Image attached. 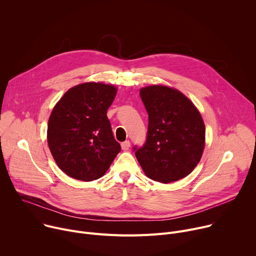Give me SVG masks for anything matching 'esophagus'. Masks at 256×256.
<instances>
[{
    "label": "esophagus",
    "mask_w": 256,
    "mask_h": 256,
    "mask_svg": "<svg viewBox=\"0 0 256 256\" xmlns=\"http://www.w3.org/2000/svg\"><path fill=\"white\" fill-rule=\"evenodd\" d=\"M130 140H126V142H122V149L124 151H128V150L130 149Z\"/></svg>",
    "instance_id": "1"
}]
</instances>
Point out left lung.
I'll use <instances>...</instances> for the list:
<instances>
[{"label":"left lung","instance_id":"obj_1","mask_svg":"<svg viewBox=\"0 0 256 256\" xmlns=\"http://www.w3.org/2000/svg\"><path fill=\"white\" fill-rule=\"evenodd\" d=\"M140 95L149 116L146 142L134 147L142 169L162 184L188 176L204 149L206 128L198 108L180 91L167 86L144 87Z\"/></svg>","mask_w":256,"mask_h":256}]
</instances>
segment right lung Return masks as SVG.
<instances>
[{"label": "right lung", "instance_id": "obj_1", "mask_svg": "<svg viewBox=\"0 0 256 256\" xmlns=\"http://www.w3.org/2000/svg\"><path fill=\"white\" fill-rule=\"evenodd\" d=\"M116 92L114 85L83 83L68 89L54 107L48 124V147L70 177L96 180L120 152L106 116Z\"/></svg>", "mask_w": 256, "mask_h": 256}]
</instances>
